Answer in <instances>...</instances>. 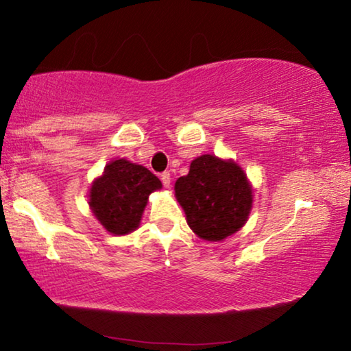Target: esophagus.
I'll use <instances>...</instances> for the list:
<instances>
[{
	"instance_id": "esophagus-1",
	"label": "esophagus",
	"mask_w": 351,
	"mask_h": 351,
	"mask_svg": "<svg viewBox=\"0 0 351 351\" xmlns=\"http://www.w3.org/2000/svg\"><path fill=\"white\" fill-rule=\"evenodd\" d=\"M160 179H161V184H163L165 188H169V185H171V174H169V172H163V174L160 176Z\"/></svg>"
}]
</instances>
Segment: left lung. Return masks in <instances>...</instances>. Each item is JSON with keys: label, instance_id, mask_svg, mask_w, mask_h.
Listing matches in <instances>:
<instances>
[{"label": "left lung", "instance_id": "left-lung-1", "mask_svg": "<svg viewBox=\"0 0 351 351\" xmlns=\"http://www.w3.org/2000/svg\"><path fill=\"white\" fill-rule=\"evenodd\" d=\"M176 197L184 207L188 226L206 241H221L247 221L252 186L232 161L202 155L190 172L176 182Z\"/></svg>", "mask_w": 351, "mask_h": 351}]
</instances>
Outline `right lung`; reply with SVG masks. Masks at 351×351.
Returning <instances> with one entry per match:
<instances>
[{
  "label": "right lung",
  "instance_id": "add662e5",
  "mask_svg": "<svg viewBox=\"0 0 351 351\" xmlns=\"http://www.w3.org/2000/svg\"><path fill=\"white\" fill-rule=\"evenodd\" d=\"M158 177L141 165L115 160L90 190V207L112 234H128L139 226L152 191L160 190Z\"/></svg>",
  "mask_w": 351,
  "mask_h": 351
}]
</instances>
